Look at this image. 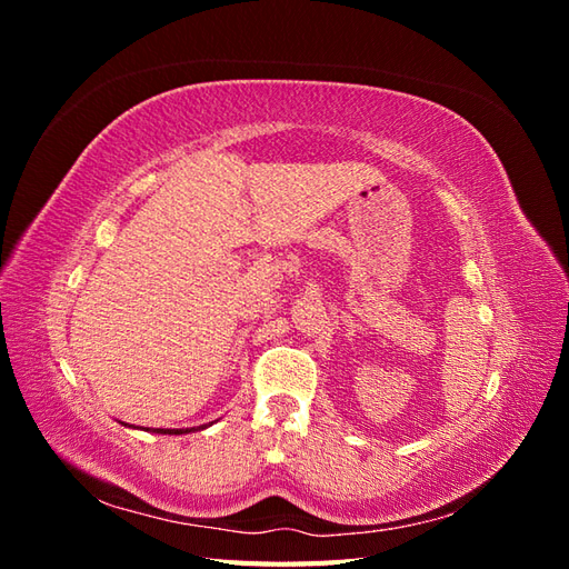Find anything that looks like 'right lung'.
<instances>
[{
    "label": "right lung",
    "mask_w": 569,
    "mask_h": 569,
    "mask_svg": "<svg viewBox=\"0 0 569 569\" xmlns=\"http://www.w3.org/2000/svg\"><path fill=\"white\" fill-rule=\"evenodd\" d=\"M153 432H159V435H184V432H189V429H153Z\"/></svg>",
    "instance_id": "1"
}]
</instances>
